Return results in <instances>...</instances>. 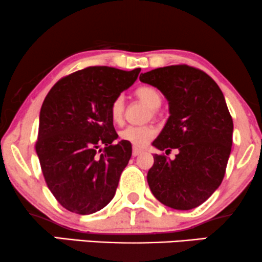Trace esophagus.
I'll use <instances>...</instances> for the list:
<instances>
[{
	"label": "esophagus",
	"mask_w": 262,
	"mask_h": 262,
	"mask_svg": "<svg viewBox=\"0 0 262 262\" xmlns=\"http://www.w3.org/2000/svg\"><path fill=\"white\" fill-rule=\"evenodd\" d=\"M142 151L141 148H139V147H133V156H139V155H141L142 154Z\"/></svg>",
	"instance_id": "esophagus-1"
}]
</instances>
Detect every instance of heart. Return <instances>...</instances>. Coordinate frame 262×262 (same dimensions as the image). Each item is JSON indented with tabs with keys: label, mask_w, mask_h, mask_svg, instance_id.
<instances>
[{
	"label": "heart",
	"mask_w": 262,
	"mask_h": 262,
	"mask_svg": "<svg viewBox=\"0 0 262 262\" xmlns=\"http://www.w3.org/2000/svg\"><path fill=\"white\" fill-rule=\"evenodd\" d=\"M134 95L139 100L144 102L146 106L152 111L160 108L162 104V94L157 88L152 85H140L134 91ZM124 104L123 99L121 97H116L108 105V115L112 122L116 124H120L123 121ZM156 135V129L152 125H142V127H135L129 125L124 128L120 133L122 140L130 142L133 146L142 147L147 145L152 138Z\"/></svg>",
	"instance_id": "obj_1"
}]
</instances>
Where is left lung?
I'll use <instances>...</instances> for the list:
<instances>
[{"label": "left lung", "mask_w": 262, "mask_h": 262, "mask_svg": "<svg viewBox=\"0 0 262 262\" xmlns=\"http://www.w3.org/2000/svg\"><path fill=\"white\" fill-rule=\"evenodd\" d=\"M139 78L169 104V118L152 145L167 155L178 150L174 160L154 156L148 186L167 207L193 209L220 186L232 147L233 121L223 92L209 75L188 65L155 69Z\"/></svg>", "instance_id": "obj_1"}]
</instances>
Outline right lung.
I'll list each match as a JSON object with an SVG mask.
<instances>
[{"label": "right lung", "mask_w": 262, "mask_h": 262, "mask_svg": "<svg viewBox=\"0 0 262 262\" xmlns=\"http://www.w3.org/2000/svg\"><path fill=\"white\" fill-rule=\"evenodd\" d=\"M140 70L89 66L59 79L43 101L35 147L46 184L65 209L93 214L114 198L132 145L115 144L108 105Z\"/></svg>", "instance_id": "obj_1"}]
</instances>
